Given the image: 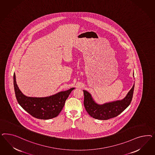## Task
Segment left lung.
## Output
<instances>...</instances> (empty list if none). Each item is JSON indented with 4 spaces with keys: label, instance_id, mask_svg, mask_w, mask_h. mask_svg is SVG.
Here are the masks:
<instances>
[{
    "label": "left lung",
    "instance_id": "obj_1",
    "mask_svg": "<svg viewBox=\"0 0 155 155\" xmlns=\"http://www.w3.org/2000/svg\"><path fill=\"white\" fill-rule=\"evenodd\" d=\"M134 84L126 97L121 101L99 105L95 103L87 91L84 90V107L91 117L99 120H107L117 117L122 113L131 102L134 90Z\"/></svg>",
    "mask_w": 155,
    "mask_h": 155
}]
</instances>
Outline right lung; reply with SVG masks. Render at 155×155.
<instances>
[{"mask_svg": "<svg viewBox=\"0 0 155 155\" xmlns=\"http://www.w3.org/2000/svg\"><path fill=\"white\" fill-rule=\"evenodd\" d=\"M15 93L18 102L24 110L33 117L40 119H49L56 117L64 106L66 99L74 88L61 91L45 98L28 97L19 90L14 74Z\"/></svg>", "mask_w": 155, "mask_h": 155, "instance_id": "add662e5", "label": "right lung"}]
</instances>
